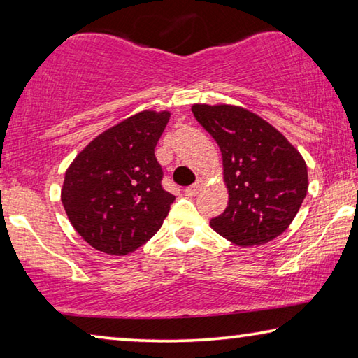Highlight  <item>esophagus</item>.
I'll use <instances>...</instances> for the list:
<instances>
[{
	"mask_svg": "<svg viewBox=\"0 0 358 358\" xmlns=\"http://www.w3.org/2000/svg\"><path fill=\"white\" fill-rule=\"evenodd\" d=\"M203 186H205V181L202 178L197 180L192 186H187L186 187V191H185L186 196H196V194H199V191L203 189Z\"/></svg>",
	"mask_w": 358,
	"mask_h": 358,
	"instance_id": "esophagus-1",
	"label": "esophagus"
}]
</instances>
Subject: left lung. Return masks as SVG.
Listing matches in <instances>:
<instances>
[{
	"instance_id": "left-lung-1",
	"label": "left lung",
	"mask_w": 358,
	"mask_h": 358,
	"mask_svg": "<svg viewBox=\"0 0 358 358\" xmlns=\"http://www.w3.org/2000/svg\"><path fill=\"white\" fill-rule=\"evenodd\" d=\"M194 117L222 155L229 192L211 229L238 246L268 243L286 230L308 192L306 162L275 126L245 107L194 104Z\"/></svg>"
}]
</instances>
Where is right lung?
<instances>
[{
    "mask_svg": "<svg viewBox=\"0 0 358 358\" xmlns=\"http://www.w3.org/2000/svg\"><path fill=\"white\" fill-rule=\"evenodd\" d=\"M169 110H142L94 137L64 175L62 202L94 250L126 256L161 229L175 197L162 189L155 147Z\"/></svg>",
    "mask_w": 358,
    "mask_h": 358,
    "instance_id": "1",
    "label": "right lung"
}]
</instances>
